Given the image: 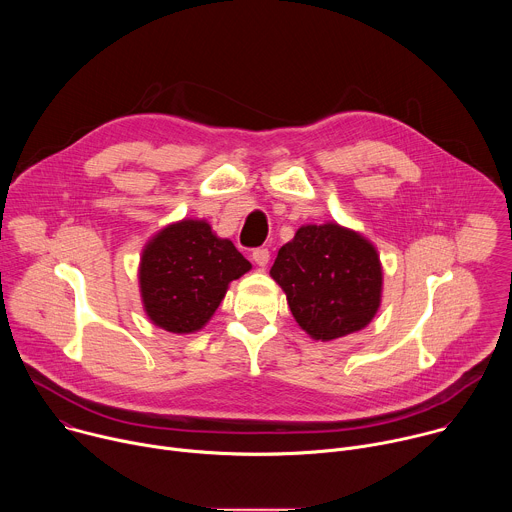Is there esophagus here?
Segmentation results:
<instances>
[{
	"label": "esophagus",
	"instance_id": "esophagus-1",
	"mask_svg": "<svg viewBox=\"0 0 512 512\" xmlns=\"http://www.w3.org/2000/svg\"><path fill=\"white\" fill-rule=\"evenodd\" d=\"M251 257H253V261H255L259 267H265V265L269 263V251L263 249V247H261V249H255Z\"/></svg>",
	"mask_w": 512,
	"mask_h": 512
}]
</instances>
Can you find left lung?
Returning a JSON list of instances; mask_svg holds the SVG:
<instances>
[{"instance_id":"left-lung-1","label":"left lung","mask_w":512,"mask_h":512,"mask_svg":"<svg viewBox=\"0 0 512 512\" xmlns=\"http://www.w3.org/2000/svg\"><path fill=\"white\" fill-rule=\"evenodd\" d=\"M269 273L314 340L330 342L362 330L381 306L383 267L375 245L336 223L300 227Z\"/></svg>"}]
</instances>
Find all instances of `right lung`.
<instances>
[{"instance_id":"add662e5","label":"right lung","mask_w":512,"mask_h":512,"mask_svg":"<svg viewBox=\"0 0 512 512\" xmlns=\"http://www.w3.org/2000/svg\"><path fill=\"white\" fill-rule=\"evenodd\" d=\"M251 263L206 221L184 218L154 235L139 261V291L148 318L174 334L198 332L221 306L229 283Z\"/></svg>"}]
</instances>
